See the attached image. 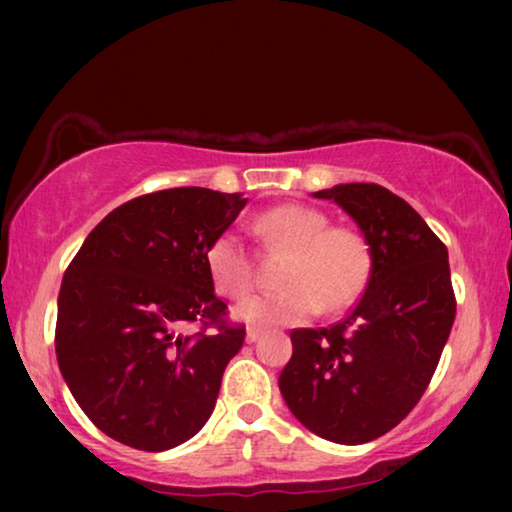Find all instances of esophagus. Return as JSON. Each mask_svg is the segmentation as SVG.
I'll list each match as a JSON object with an SVG mask.
<instances>
[{
  "instance_id": "1",
  "label": "esophagus",
  "mask_w": 512,
  "mask_h": 512,
  "mask_svg": "<svg viewBox=\"0 0 512 512\" xmlns=\"http://www.w3.org/2000/svg\"><path fill=\"white\" fill-rule=\"evenodd\" d=\"M263 331H258V328H247V342H256L261 338Z\"/></svg>"
}]
</instances>
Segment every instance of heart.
<instances>
[{"label": "heart", "mask_w": 512, "mask_h": 512, "mask_svg": "<svg viewBox=\"0 0 512 512\" xmlns=\"http://www.w3.org/2000/svg\"><path fill=\"white\" fill-rule=\"evenodd\" d=\"M265 244L289 251L282 291L258 293L235 307V319L254 326L298 324L314 312H340L366 289L373 251L359 230L331 226L326 212L310 205H279L256 219ZM205 265L216 293L242 298L254 284V265L237 230H223L207 244Z\"/></svg>", "instance_id": "obj_1"}]
</instances>
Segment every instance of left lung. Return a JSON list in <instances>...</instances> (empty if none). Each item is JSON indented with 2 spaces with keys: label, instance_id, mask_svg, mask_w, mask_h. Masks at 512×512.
<instances>
[{
  "label": "left lung",
  "instance_id": "1",
  "mask_svg": "<svg viewBox=\"0 0 512 512\" xmlns=\"http://www.w3.org/2000/svg\"><path fill=\"white\" fill-rule=\"evenodd\" d=\"M352 216L373 251L366 291L331 328H296L279 391L305 429L361 445L394 429L429 387L450 338L447 249L403 198L377 184L312 193Z\"/></svg>",
  "mask_w": 512,
  "mask_h": 512
}]
</instances>
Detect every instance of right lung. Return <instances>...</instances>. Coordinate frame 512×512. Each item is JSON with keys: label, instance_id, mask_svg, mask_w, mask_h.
I'll list each match as a JSON object with an SVG mask.
<instances>
[{"label": "right lung", "instance_id": "add662e5", "mask_svg": "<svg viewBox=\"0 0 512 512\" xmlns=\"http://www.w3.org/2000/svg\"><path fill=\"white\" fill-rule=\"evenodd\" d=\"M247 205L242 193L167 188L93 228L62 277L55 354L97 429L146 452L172 450L212 415L244 326H228L205 249ZM188 320L216 334L184 336Z\"/></svg>", "mask_w": 512, "mask_h": 512}]
</instances>
